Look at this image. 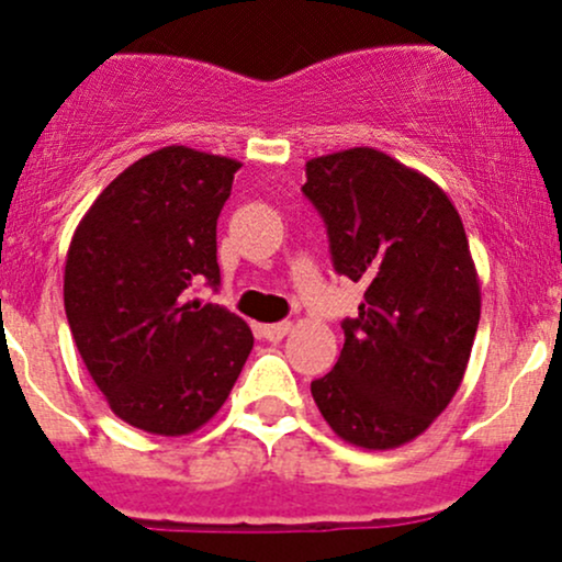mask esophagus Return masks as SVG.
I'll list each match as a JSON object with an SVG mask.
<instances>
[{"instance_id": "1", "label": "esophagus", "mask_w": 562, "mask_h": 562, "mask_svg": "<svg viewBox=\"0 0 562 562\" xmlns=\"http://www.w3.org/2000/svg\"><path fill=\"white\" fill-rule=\"evenodd\" d=\"M291 329H293L291 321H282V324H266V326H260V335H263L266 340L277 342V340H282V337H285Z\"/></svg>"}]
</instances>
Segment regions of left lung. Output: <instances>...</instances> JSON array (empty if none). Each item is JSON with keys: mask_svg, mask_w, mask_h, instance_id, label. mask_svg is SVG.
<instances>
[{"mask_svg": "<svg viewBox=\"0 0 562 562\" xmlns=\"http://www.w3.org/2000/svg\"><path fill=\"white\" fill-rule=\"evenodd\" d=\"M337 274L364 285L335 370L310 384L331 431L364 450L412 442L467 373L481 280L448 194L375 148L307 161Z\"/></svg>", "mask_w": 562, "mask_h": 562, "instance_id": "left-lung-1", "label": "left lung"}]
</instances>
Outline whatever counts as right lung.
<instances>
[{
    "mask_svg": "<svg viewBox=\"0 0 562 562\" xmlns=\"http://www.w3.org/2000/svg\"><path fill=\"white\" fill-rule=\"evenodd\" d=\"M241 161L170 145L120 172L68 247L65 315L85 368L123 423L198 431L231 395L252 331L189 291L220 285L216 220Z\"/></svg>",
    "mask_w": 562,
    "mask_h": 562,
    "instance_id": "right-lung-1",
    "label": "right lung"
}]
</instances>
